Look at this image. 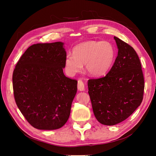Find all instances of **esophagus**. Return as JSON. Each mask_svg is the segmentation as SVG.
<instances>
[{
  "label": "esophagus",
  "mask_w": 156,
  "mask_h": 156,
  "mask_svg": "<svg viewBox=\"0 0 156 156\" xmlns=\"http://www.w3.org/2000/svg\"><path fill=\"white\" fill-rule=\"evenodd\" d=\"M77 88L80 91L84 90V84L81 79L78 80L77 83Z\"/></svg>",
  "instance_id": "obj_1"
}]
</instances>
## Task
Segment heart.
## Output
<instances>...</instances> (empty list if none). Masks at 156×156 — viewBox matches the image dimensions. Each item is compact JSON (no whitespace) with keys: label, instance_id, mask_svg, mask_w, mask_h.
<instances>
[{"label":"heart","instance_id":"obj_1","mask_svg":"<svg viewBox=\"0 0 156 156\" xmlns=\"http://www.w3.org/2000/svg\"><path fill=\"white\" fill-rule=\"evenodd\" d=\"M115 49L107 41H88L75 46L73 55H68L65 59L67 72L74 75L83 69L85 64L87 72L93 77L105 75L115 58Z\"/></svg>","mask_w":156,"mask_h":156}]
</instances>
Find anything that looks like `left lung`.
Returning <instances> with one entry per match:
<instances>
[{"label": "left lung", "instance_id": "left-lung-1", "mask_svg": "<svg viewBox=\"0 0 156 156\" xmlns=\"http://www.w3.org/2000/svg\"><path fill=\"white\" fill-rule=\"evenodd\" d=\"M118 56L105 77L89 79L88 94L100 123L113 126L127 119L143 99L144 80L139 56L131 45L114 37Z\"/></svg>", "mask_w": 156, "mask_h": 156}]
</instances>
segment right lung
I'll list each match as a JSON object with an SVG mask.
<instances>
[{
	"label": "right lung",
	"instance_id": "obj_1",
	"mask_svg": "<svg viewBox=\"0 0 156 156\" xmlns=\"http://www.w3.org/2000/svg\"><path fill=\"white\" fill-rule=\"evenodd\" d=\"M63 45L58 41L30 46L13 70L16 103L36 129H59L69 119L77 81L64 74L66 52Z\"/></svg>",
	"mask_w": 156,
	"mask_h": 156
}]
</instances>
